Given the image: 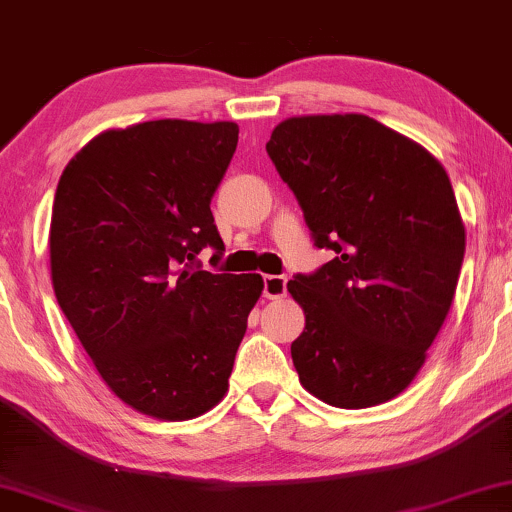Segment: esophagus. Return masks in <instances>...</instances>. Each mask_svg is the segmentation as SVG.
<instances>
[{
  "label": "esophagus",
  "mask_w": 512,
  "mask_h": 512,
  "mask_svg": "<svg viewBox=\"0 0 512 512\" xmlns=\"http://www.w3.org/2000/svg\"><path fill=\"white\" fill-rule=\"evenodd\" d=\"M288 292V278L285 276H264V297L281 299Z\"/></svg>",
  "instance_id": "esophagus-1"
}]
</instances>
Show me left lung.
I'll return each mask as SVG.
<instances>
[{
    "label": "left lung",
    "mask_w": 512,
    "mask_h": 512,
    "mask_svg": "<svg viewBox=\"0 0 512 512\" xmlns=\"http://www.w3.org/2000/svg\"><path fill=\"white\" fill-rule=\"evenodd\" d=\"M267 152L313 243L335 252L288 283L306 318L290 346L299 384L342 410L386 403L424 367L459 283L466 227L447 170L365 114L290 117Z\"/></svg>",
    "instance_id": "8db88e82"
}]
</instances>
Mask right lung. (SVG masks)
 <instances>
[{"label": "right lung", "instance_id": "obj_1", "mask_svg": "<svg viewBox=\"0 0 512 512\" xmlns=\"http://www.w3.org/2000/svg\"><path fill=\"white\" fill-rule=\"evenodd\" d=\"M236 142L234 121H145L95 135L60 175L53 292L109 391L147 417L220 403L264 290L260 274L194 269L224 248L210 201Z\"/></svg>", "mask_w": 512, "mask_h": 512}]
</instances>
